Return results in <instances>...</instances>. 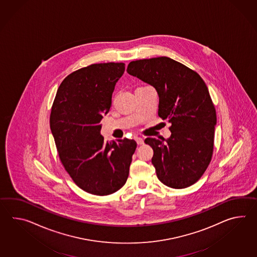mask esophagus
Wrapping results in <instances>:
<instances>
[{"mask_svg":"<svg viewBox=\"0 0 257 257\" xmlns=\"http://www.w3.org/2000/svg\"><path fill=\"white\" fill-rule=\"evenodd\" d=\"M136 141H137V145H143L144 144V139L142 137H136Z\"/></svg>","mask_w":257,"mask_h":257,"instance_id":"34e87169","label":"esophagus"}]
</instances>
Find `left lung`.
Segmentation results:
<instances>
[{"label":"left lung","instance_id":"left-lung-1","mask_svg":"<svg viewBox=\"0 0 257 257\" xmlns=\"http://www.w3.org/2000/svg\"><path fill=\"white\" fill-rule=\"evenodd\" d=\"M127 73L154 86L159 116L171 122L168 139L147 138L161 183L183 189L196 183L211 161L217 114L199 74L169 57L133 61Z\"/></svg>","mask_w":257,"mask_h":257}]
</instances>
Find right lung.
<instances>
[{
    "label": "right lung",
    "mask_w": 257,
    "mask_h": 257,
    "mask_svg": "<svg viewBox=\"0 0 257 257\" xmlns=\"http://www.w3.org/2000/svg\"><path fill=\"white\" fill-rule=\"evenodd\" d=\"M124 70L123 63H107L73 72L52 104L50 125L61 162L74 183L89 194H113L129 175L137 142L124 138L105 143L100 135V120Z\"/></svg>",
    "instance_id": "add662e5"
}]
</instances>
